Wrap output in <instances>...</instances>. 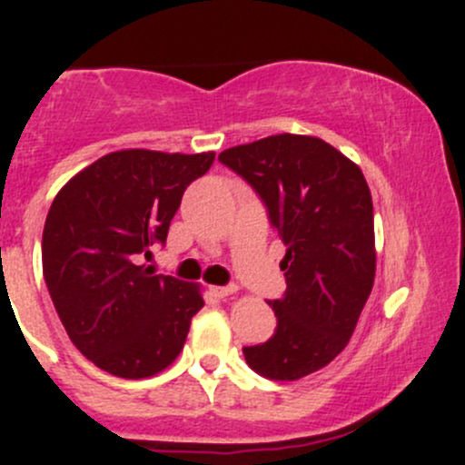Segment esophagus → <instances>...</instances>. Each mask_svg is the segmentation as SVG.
<instances>
[{
  "label": "esophagus",
  "instance_id": "1",
  "mask_svg": "<svg viewBox=\"0 0 465 465\" xmlns=\"http://www.w3.org/2000/svg\"><path fill=\"white\" fill-rule=\"evenodd\" d=\"M236 291H238L236 286H212V292H214L216 297H229V295H233Z\"/></svg>",
  "mask_w": 465,
  "mask_h": 465
}]
</instances>
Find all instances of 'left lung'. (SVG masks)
Segmentation results:
<instances>
[{
  "mask_svg": "<svg viewBox=\"0 0 465 465\" xmlns=\"http://www.w3.org/2000/svg\"><path fill=\"white\" fill-rule=\"evenodd\" d=\"M218 159L262 196L286 247V295L269 302L275 334L244 348V359L271 381H300L345 350L373 288L370 185L351 159L312 135L280 133Z\"/></svg>",
  "mask_w": 465,
  "mask_h": 465,
  "instance_id": "left-lung-1",
  "label": "left lung"
}]
</instances>
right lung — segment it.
Segmentation results:
<instances>
[{"label":"right lung","instance_id":"obj_1","mask_svg":"<svg viewBox=\"0 0 465 465\" xmlns=\"http://www.w3.org/2000/svg\"><path fill=\"white\" fill-rule=\"evenodd\" d=\"M214 157L124 148L58 190L44 227L45 284L72 343L100 370L140 381L183 350L205 306L201 284L154 275L143 260Z\"/></svg>","mask_w":465,"mask_h":465}]
</instances>
